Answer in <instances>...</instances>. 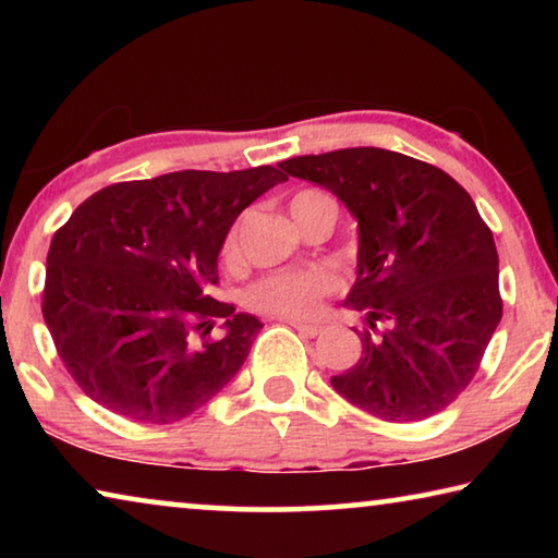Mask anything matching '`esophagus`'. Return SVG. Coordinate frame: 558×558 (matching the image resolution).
Here are the masks:
<instances>
[{"mask_svg": "<svg viewBox=\"0 0 558 558\" xmlns=\"http://www.w3.org/2000/svg\"><path fill=\"white\" fill-rule=\"evenodd\" d=\"M290 325L295 327L302 337H317V335H323V329H325L319 323H300V319H290Z\"/></svg>", "mask_w": 558, "mask_h": 558, "instance_id": "1", "label": "esophagus"}]
</instances>
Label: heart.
Listing matches in <instances>:
<instances>
[{"instance_id":"obj_1","label":"heart","mask_w":558,"mask_h":558,"mask_svg":"<svg viewBox=\"0 0 558 558\" xmlns=\"http://www.w3.org/2000/svg\"><path fill=\"white\" fill-rule=\"evenodd\" d=\"M315 206H332L337 211L332 196L319 192V189H305V192H298L292 196L290 214L295 216L300 211L315 209ZM223 258L229 263L239 260V231L235 229L226 235ZM335 290L337 278L329 270H280L253 282V286L245 290V302H248L253 310H260V313L282 317H310L319 310V302Z\"/></svg>"}]
</instances>
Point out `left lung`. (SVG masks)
I'll return each mask as SVG.
<instances>
[{"mask_svg":"<svg viewBox=\"0 0 558 558\" xmlns=\"http://www.w3.org/2000/svg\"><path fill=\"white\" fill-rule=\"evenodd\" d=\"M282 172L332 192L356 219L362 356L332 386L376 418L440 413L468 389L502 319L493 231L456 179L381 147L292 157ZM356 332V329H354Z\"/></svg>","mask_w":558,"mask_h":558,"instance_id":"obj_1","label":"left lung"}]
</instances>
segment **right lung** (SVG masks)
I'll return each mask as SVG.
<instances>
[{
    "instance_id": "right-lung-1",
    "label": "right lung",
    "mask_w": 558,
    "mask_h": 558,
    "mask_svg": "<svg viewBox=\"0 0 558 558\" xmlns=\"http://www.w3.org/2000/svg\"><path fill=\"white\" fill-rule=\"evenodd\" d=\"M276 167L184 172L100 189L53 233L44 319L65 369L102 409L182 421L229 384L263 327L211 298L239 214ZM216 318L222 335L210 337Z\"/></svg>"
}]
</instances>
